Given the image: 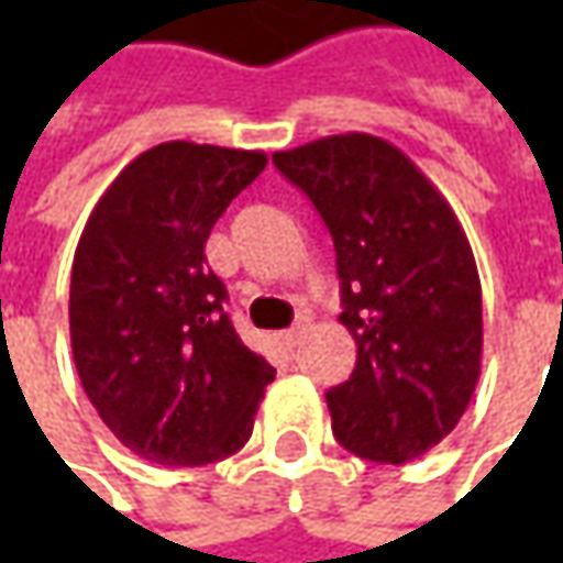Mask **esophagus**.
Returning <instances> with one entry per match:
<instances>
[{
    "mask_svg": "<svg viewBox=\"0 0 563 563\" xmlns=\"http://www.w3.org/2000/svg\"><path fill=\"white\" fill-rule=\"evenodd\" d=\"M300 338H303V329H288V332H278V344L285 351H294L300 344Z\"/></svg>",
    "mask_w": 563,
    "mask_h": 563,
    "instance_id": "esophagus-1",
    "label": "esophagus"
}]
</instances>
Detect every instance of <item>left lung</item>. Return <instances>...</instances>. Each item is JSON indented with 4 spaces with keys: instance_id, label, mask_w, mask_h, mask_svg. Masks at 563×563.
<instances>
[{
    "instance_id": "obj_1",
    "label": "left lung",
    "mask_w": 563,
    "mask_h": 563,
    "mask_svg": "<svg viewBox=\"0 0 563 563\" xmlns=\"http://www.w3.org/2000/svg\"><path fill=\"white\" fill-rule=\"evenodd\" d=\"M335 241L357 366L325 404L351 454L407 464L461 422L479 382L483 288L454 209L395 143L335 134L272 156Z\"/></svg>"
}]
</instances>
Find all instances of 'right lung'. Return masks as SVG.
<instances>
[{
  "label": "right lung",
  "mask_w": 563,
  "mask_h": 563,
  "mask_svg": "<svg viewBox=\"0 0 563 563\" xmlns=\"http://www.w3.org/2000/svg\"><path fill=\"white\" fill-rule=\"evenodd\" d=\"M266 168L260 150L168 141L93 206L71 266L80 385L124 448L163 466L241 451L275 369L238 338L206 238Z\"/></svg>",
  "instance_id": "right-lung-1"
}]
</instances>
